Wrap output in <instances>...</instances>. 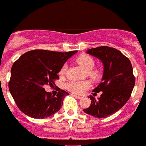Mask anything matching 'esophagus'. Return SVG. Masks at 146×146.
Returning <instances> with one entry per match:
<instances>
[{
  "instance_id": "1",
  "label": "esophagus",
  "mask_w": 146,
  "mask_h": 146,
  "mask_svg": "<svg viewBox=\"0 0 146 146\" xmlns=\"http://www.w3.org/2000/svg\"><path fill=\"white\" fill-rule=\"evenodd\" d=\"M74 97H76V99H78V100H80V99H82L83 97H81V96H76V95H73Z\"/></svg>"
}]
</instances>
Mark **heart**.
Here are the masks:
<instances>
[{"mask_svg":"<svg viewBox=\"0 0 146 146\" xmlns=\"http://www.w3.org/2000/svg\"><path fill=\"white\" fill-rule=\"evenodd\" d=\"M76 61L86 71H87V76L92 80H97L100 78V73L97 70H93L95 65V62L91 56L86 54H81L76 57ZM66 68H67V66L64 64L61 67L60 74L63 75L66 71ZM90 84L88 81H71L66 85V89L74 94L80 95V94H83L85 90H86L88 88L90 87Z\"/></svg>","mask_w":146,"mask_h":146,"instance_id":"heart-1","label":"heart"}]
</instances>
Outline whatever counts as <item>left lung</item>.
Instances as JSON below:
<instances>
[{
	"label": "left lung",
	"mask_w": 146,
	"mask_h": 146,
	"mask_svg": "<svg viewBox=\"0 0 146 146\" xmlns=\"http://www.w3.org/2000/svg\"><path fill=\"white\" fill-rule=\"evenodd\" d=\"M86 53L100 60L103 65L101 83L93 90L102 92L97 100L90 96L91 105L84 113L96 118H106L125 105L135 86L131 62L119 50L106 46L88 50Z\"/></svg>",
	"instance_id": "obj_1"
}]
</instances>
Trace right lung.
I'll return each mask as SVG.
<instances>
[{"instance_id": "add662e5", "label": "right lung", "mask_w": 146, "mask_h": 146, "mask_svg": "<svg viewBox=\"0 0 146 146\" xmlns=\"http://www.w3.org/2000/svg\"><path fill=\"white\" fill-rule=\"evenodd\" d=\"M76 52L35 50L14 62L8 86L21 112L34 119L47 118L58 112L69 93L60 89L56 95H52L45 91L44 86L54 84L61 67Z\"/></svg>"}]
</instances>
